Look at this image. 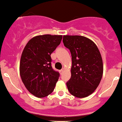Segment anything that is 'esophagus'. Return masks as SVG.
<instances>
[{
    "instance_id": "esophagus-1",
    "label": "esophagus",
    "mask_w": 122,
    "mask_h": 122,
    "mask_svg": "<svg viewBox=\"0 0 122 122\" xmlns=\"http://www.w3.org/2000/svg\"><path fill=\"white\" fill-rule=\"evenodd\" d=\"M64 68H63V69H61V70L59 71V72H60V73H61V74L63 73V72H64Z\"/></svg>"
}]
</instances>
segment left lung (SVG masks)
<instances>
[{
  "label": "left lung",
  "instance_id": "obj_1",
  "mask_svg": "<svg viewBox=\"0 0 122 122\" xmlns=\"http://www.w3.org/2000/svg\"><path fill=\"white\" fill-rule=\"evenodd\" d=\"M63 41L72 56L67 89L76 97H86L94 92L102 79L104 67L101 53L94 41L83 36L64 35Z\"/></svg>",
  "mask_w": 122,
  "mask_h": 122
}]
</instances>
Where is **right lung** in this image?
I'll list each match as a JSON object with an SVG mask.
<instances>
[{"instance_id": "obj_1", "label": "right lung", "mask_w": 122, "mask_h": 122, "mask_svg": "<svg viewBox=\"0 0 122 122\" xmlns=\"http://www.w3.org/2000/svg\"><path fill=\"white\" fill-rule=\"evenodd\" d=\"M62 35H43L30 39L23 50L20 74L26 89L36 97L51 94L59 74L51 65V54L59 45Z\"/></svg>"}]
</instances>
